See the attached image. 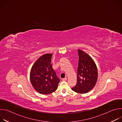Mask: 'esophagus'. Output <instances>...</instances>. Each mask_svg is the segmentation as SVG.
<instances>
[{"mask_svg":"<svg viewBox=\"0 0 122 122\" xmlns=\"http://www.w3.org/2000/svg\"><path fill=\"white\" fill-rule=\"evenodd\" d=\"M67 80V78H63L62 79V81H66Z\"/></svg>","mask_w":122,"mask_h":122,"instance_id":"34e87169","label":"esophagus"}]
</instances>
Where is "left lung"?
I'll return each mask as SVG.
<instances>
[{
    "label": "left lung",
    "mask_w": 122,
    "mask_h": 122,
    "mask_svg": "<svg viewBox=\"0 0 122 122\" xmlns=\"http://www.w3.org/2000/svg\"><path fill=\"white\" fill-rule=\"evenodd\" d=\"M79 64L77 84L71 89L78 93H87L95 86L98 77L97 67L92 58L84 51L78 49Z\"/></svg>",
    "instance_id": "8db88e82"
}]
</instances>
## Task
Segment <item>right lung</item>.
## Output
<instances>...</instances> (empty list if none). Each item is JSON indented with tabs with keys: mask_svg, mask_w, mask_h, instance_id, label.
Wrapping results in <instances>:
<instances>
[{
	"mask_svg": "<svg viewBox=\"0 0 122 122\" xmlns=\"http://www.w3.org/2000/svg\"><path fill=\"white\" fill-rule=\"evenodd\" d=\"M51 54L41 56L33 64L30 73L31 83L36 91L47 95L57 88L59 79L52 67Z\"/></svg>",
	"mask_w": 122,
	"mask_h": 122,
	"instance_id": "obj_1",
	"label": "right lung"
}]
</instances>
